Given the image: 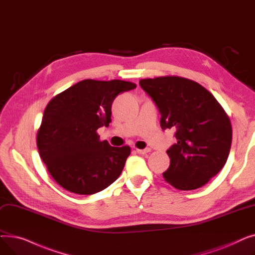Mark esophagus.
I'll return each instance as SVG.
<instances>
[{
	"label": "esophagus",
	"mask_w": 255,
	"mask_h": 255,
	"mask_svg": "<svg viewBox=\"0 0 255 255\" xmlns=\"http://www.w3.org/2000/svg\"><path fill=\"white\" fill-rule=\"evenodd\" d=\"M136 152H137L138 154L144 155V154H146V153L151 152V149H150V148H146V149H143V150H140V149H136Z\"/></svg>",
	"instance_id": "esophagus-1"
}]
</instances>
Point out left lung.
<instances>
[{"instance_id":"obj_1","label":"left lung","mask_w":255,"mask_h":255,"mask_svg":"<svg viewBox=\"0 0 255 255\" xmlns=\"http://www.w3.org/2000/svg\"><path fill=\"white\" fill-rule=\"evenodd\" d=\"M141 89L161 115L162 130H176L177 142L164 180L179 190L207 184L225 165L233 130L229 116L212 94L193 80L179 76L141 79Z\"/></svg>"}]
</instances>
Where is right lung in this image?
Wrapping results in <instances>:
<instances>
[{
	"label": "right lung",
	"instance_id": "obj_1",
	"mask_svg": "<svg viewBox=\"0 0 255 255\" xmlns=\"http://www.w3.org/2000/svg\"><path fill=\"white\" fill-rule=\"evenodd\" d=\"M135 88L119 79H85L49 101L37 146L50 176L63 188L90 195L120 177L130 148L101 141L97 129L112 122V104L119 94Z\"/></svg>",
	"mask_w": 255,
	"mask_h": 255
}]
</instances>
